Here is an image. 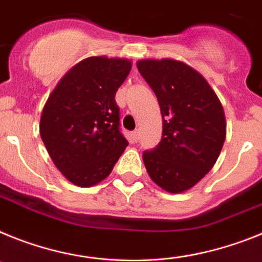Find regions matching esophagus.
Instances as JSON below:
<instances>
[{
  "label": "esophagus",
  "instance_id": "1",
  "mask_svg": "<svg viewBox=\"0 0 262 262\" xmlns=\"http://www.w3.org/2000/svg\"><path fill=\"white\" fill-rule=\"evenodd\" d=\"M138 138H140V132L134 130L133 133H132V141H133L134 144H137Z\"/></svg>",
  "mask_w": 262,
  "mask_h": 262
}]
</instances>
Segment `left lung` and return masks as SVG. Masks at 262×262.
I'll return each instance as SVG.
<instances>
[{"instance_id": "left-lung-1", "label": "left lung", "mask_w": 262, "mask_h": 262, "mask_svg": "<svg viewBox=\"0 0 262 262\" xmlns=\"http://www.w3.org/2000/svg\"><path fill=\"white\" fill-rule=\"evenodd\" d=\"M137 68L162 115V140L142 156L146 171L162 190L185 192L220 156L227 134L224 109L203 75L186 63L142 59Z\"/></svg>"}]
</instances>
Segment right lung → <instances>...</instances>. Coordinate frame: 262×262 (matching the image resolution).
I'll list each match as a JSON object with an SVG mask.
<instances>
[{
  "label": "right lung",
  "mask_w": 262,
  "mask_h": 262,
  "mask_svg": "<svg viewBox=\"0 0 262 262\" xmlns=\"http://www.w3.org/2000/svg\"><path fill=\"white\" fill-rule=\"evenodd\" d=\"M130 70L129 59H83L59 80L43 106L40 137L72 185L91 187L104 181L128 146L120 133L115 95Z\"/></svg>",
  "instance_id": "obj_1"
}]
</instances>
